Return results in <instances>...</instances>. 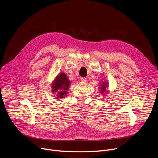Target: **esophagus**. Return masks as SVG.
<instances>
[{"instance_id":"obj_1","label":"esophagus","mask_w":158,"mask_h":158,"mask_svg":"<svg viewBox=\"0 0 158 158\" xmlns=\"http://www.w3.org/2000/svg\"><path fill=\"white\" fill-rule=\"evenodd\" d=\"M81 80H82V82H86L87 78L85 77H82L81 78Z\"/></svg>"}]
</instances>
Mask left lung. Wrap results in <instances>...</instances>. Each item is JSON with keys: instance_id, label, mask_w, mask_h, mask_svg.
I'll list each match as a JSON object with an SVG mask.
<instances>
[{"instance_id": "1", "label": "left lung", "mask_w": 158, "mask_h": 158, "mask_svg": "<svg viewBox=\"0 0 158 158\" xmlns=\"http://www.w3.org/2000/svg\"><path fill=\"white\" fill-rule=\"evenodd\" d=\"M109 88V82L108 81H103L99 83V89H100V93L102 94L103 96H106L107 94H108L109 91L107 90Z\"/></svg>"}]
</instances>
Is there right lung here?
Segmentation results:
<instances>
[{"label": "right lung", "mask_w": 158, "mask_h": 158, "mask_svg": "<svg viewBox=\"0 0 158 158\" xmlns=\"http://www.w3.org/2000/svg\"><path fill=\"white\" fill-rule=\"evenodd\" d=\"M71 84L70 80H69L67 76L64 73H59L51 84L52 93L56 99H61L64 98L65 95L68 94L67 91Z\"/></svg>", "instance_id": "add662e5"}]
</instances>
